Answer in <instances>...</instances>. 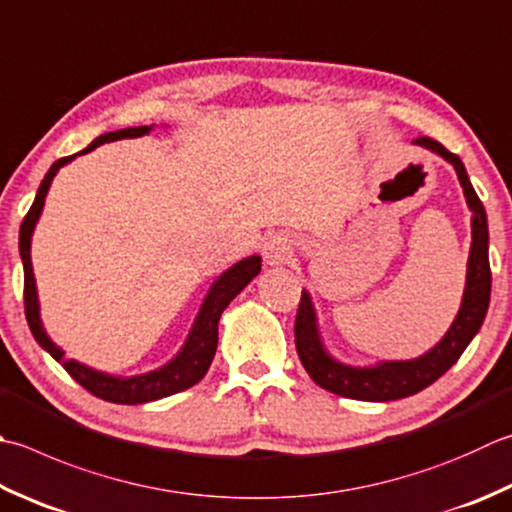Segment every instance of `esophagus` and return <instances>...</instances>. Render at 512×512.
I'll use <instances>...</instances> for the list:
<instances>
[{"mask_svg":"<svg viewBox=\"0 0 512 512\" xmlns=\"http://www.w3.org/2000/svg\"><path fill=\"white\" fill-rule=\"evenodd\" d=\"M264 259L270 268L290 264V259H293V239L284 233L270 235L264 244Z\"/></svg>","mask_w":512,"mask_h":512,"instance_id":"34e87169","label":"esophagus"}]
</instances>
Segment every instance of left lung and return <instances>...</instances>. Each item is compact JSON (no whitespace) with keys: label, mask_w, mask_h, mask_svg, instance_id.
<instances>
[{"label":"left lung","mask_w":512,"mask_h":512,"mask_svg":"<svg viewBox=\"0 0 512 512\" xmlns=\"http://www.w3.org/2000/svg\"><path fill=\"white\" fill-rule=\"evenodd\" d=\"M430 153L439 155L455 168L459 184H462L466 206L470 215V253L466 264V286L453 324L439 342L428 348L424 355L413 359H388L370 366H350L330 355L324 344L322 330L317 322V310L308 290H302L295 319V346L306 373L317 386L330 393L342 395L359 402H393L419 393L426 386L437 382L446 370L453 366L466 346L473 342L484 324L490 304V264H488V219L484 204L479 202L473 184H470L462 159L430 137H419L413 142Z\"/></svg>","instance_id":"1"}]
</instances>
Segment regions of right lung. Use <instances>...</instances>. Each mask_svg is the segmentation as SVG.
<instances>
[{"label": "right lung", "instance_id": "add662e5", "mask_svg": "<svg viewBox=\"0 0 512 512\" xmlns=\"http://www.w3.org/2000/svg\"><path fill=\"white\" fill-rule=\"evenodd\" d=\"M153 126H133V128L113 130V133H104L99 135L88 148L79 150V153L57 159V162L48 168L42 184H39L35 202L30 206L28 215L24 217L22 228H19V257H22V264H24V304H26V319H28L30 333H33L37 344L42 346L46 353L55 359V362H59L66 368V373L73 377L75 382L82 384L88 393H93L95 397L106 399V402H113V404L157 402V399L182 393V390L195 386L199 379L208 373L210 362H213L215 357L219 317H222L226 306L233 302V299L259 275V270H262V257L259 255H250L242 259V262H237L228 270H224V273L210 284L204 302L199 306L195 322L190 326L182 348L177 350V355L173 359H168V362L159 368L148 370V373H139V375L104 373V370L86 366L82 362H77V359H68L64 350L48 337L42 315H39L37 282L33 273V262H30V244H33L35 226L39 222V217H42L48 188L53 184L59 168H64L66 164L73 162L77 155H86L97 146L117 142V139L144 137L153 130Z\"/></svg>", "mask_w": 512, "mask_h": 512}]
</instances>
